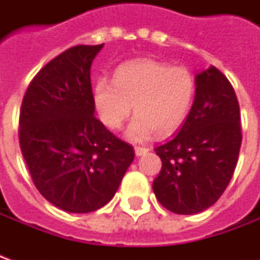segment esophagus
I'll return each mask as SVG.
<instances>
[{"mask_svg": "<svg viewBox=\"0 0 260 260\" xmlns=\"http://www.w3.org/2000/svg\"><path fill=\"white\" fill-rule=\"evenodd\" d=\"M149 152V149L147 147H143V146H135V154L139 157L142 154H145V153Z\"/></svg>", "mask_w": 260, "mask_h": 260, "instance_id": "1", "label": "esophagus"}]
</instances>
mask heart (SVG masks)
Here are the masks:
<instances>
[{
    "instance_id": "1",
    "label": "heart",
    "mask_w": 260,
    "mask_h": 260,
    "mask_svg": "<svg viewBox=\"0 0 260 260\" xmlns=\"http://www.w3.org/2000/svg\"><path fill=\"white\" fill-rule=\"evenodd\" d=\"M195 96V78L185 67L157 59H136L121 65L113 80H97L93 100L99 117L110 129H119L134 106L135 117L126 136L147 139L154 132L167 135L185 119Z\"/></svg>"
}]
</instances>
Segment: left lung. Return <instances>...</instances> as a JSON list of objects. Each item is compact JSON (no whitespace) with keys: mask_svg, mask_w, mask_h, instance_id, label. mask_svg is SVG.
Instances as JSON below:
<instances>
[{"mask_svg":"<svg viewBox=\"0 0 260 260\" xmlns=\"http://www.w3.org/2000/svg\"><path fill=\"white\" fill-rule=\"evenodd\" d=\"M195 86L184 125L156 147L163 166L153 191L177 214H195L217 202L234 174L242 141L240 106L229 79L212 65L196 74Z\"/></svg>","mask_w":260,"mask_h":260,"instance_id":"1","label":"left lung"}]
</instances>
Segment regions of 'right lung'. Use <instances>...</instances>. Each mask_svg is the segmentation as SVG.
Segmentation results:
<instances>
[{
    "mask_svg": "<svg viewBox=\"0 0 260 260\" xmlns=\"http://www.w3.org/2000/svg\"><path fill=\"white\" fill-rule=\"evenodd\" d=\"M103 46H75L51 59L33 78L20 108V150L31 180L69 213L107 205L135 157L132 146L94 117L90 67Z\"/></svg>",
    "mask_w": 260,
    "mask_h": 260,
    "instance_id": "obj_1",
    "label": "right lung"
}]
</instances>
